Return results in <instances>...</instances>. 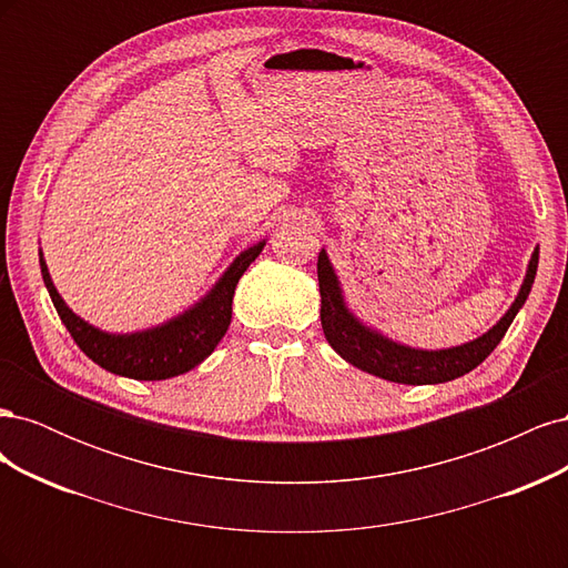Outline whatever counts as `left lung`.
Returning <instances> with one entry per match:
<instances>
[{
  "label": "left lung",
  "instance_id": "left-lung-1",
  "mask_svg": "<svg viewBox=\"0 0 568 568\" xmlns=\"http://www.w3.org/2000/svg\"><path fill=\"white\" fill-rule=\"evenodd\" d=\"M538 253V246L532 248L517 298H514L509 311L486 334H480L474 341L459 343V346L426 351L393 341L384 332L374 329L372 324L359 320L348 307L338 274L329 261V255H326V248H322L317 257V280L322 296L320 317L324 336L346 363L367 374L379 376V379L409 386L453 382L457 376H464L484 363L507 334L509 324L517 317L530 294L532 282H536Z\"/></svg>",
  "mask_w": 568,
  "mask_h": 568
}]
</instances>
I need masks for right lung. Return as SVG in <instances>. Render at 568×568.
I'll return each instance as SVG.
<instances>
[{"label": "right lung", "instance_id": "obj_1", "mask_svg": "<svg viewBox=\"0 0 568 568\" xmlns=\"http://www.w3.org/2000/svg\"><path fill=\"white\" fill-rule=\"evenodd\" d=\"M265 242L267 239L239 253L230 267L220 274L217 282L194 305H189L184 313L156 326H149V329L128 334L104 332L73 313L61 298L54 282H51L42 248L40 270L61 322L92 363L111 374L128 376V379L163 382L199 367L215 351L222 336L227 334V326L232 322L234 288L248 265L261 255Z\"/></svg>", "mask_w": 568, "mask_h": 568}]
</instances>
